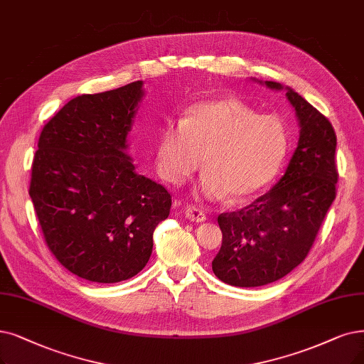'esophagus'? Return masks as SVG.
Returning a JSON list of instances; mask_svg holds the SVG:
<instances>
[{"instance_id": "obj_1", "label": "esophagus", "mask_w": 364, "mask_h": 364, "mask_svg": "<svg viewBox=\"0 0 364 364\" xmlns=\"http://www.w3.org/2000/svg\"><path fill=\"white\" fill-rule=\"evenodd\" d=\"M185 216L193 223H205L206 221L205 212H201L200 209H197L196 206H191V205L185 208Z\"/></svg>"}]
</instances>
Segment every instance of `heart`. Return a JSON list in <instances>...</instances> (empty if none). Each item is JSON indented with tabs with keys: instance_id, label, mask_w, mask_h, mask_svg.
Listing matches in <instances>:
<instances>
[{
	"instance_id": "b5f03b06",
	"label": "heart",
	"mask_w": 364,
	"mask_h": 364,
	"mask_svg": "<svg viewBox=\"0 0 364 364\" xmlns=\"http://www.w3.org/2000/svg\"><path fill=\"white\" fill-rule=\"evenodd\" d=\"M288 152L278 114H258L242 100L221 97L188 107L179 122L159 129L155 163L166 182L179 185L201 166L198 196L242 201L273 182Z\"/></svg>"
}]
</instances>
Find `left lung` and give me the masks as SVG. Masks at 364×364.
Here are the masks:
<instances>
[{
	"instance_id": "obj_1",
	"label": "left lung",
	"mask_w": 364,
	"mask_h": 364,
	"mask_svg": "<svg viewBox=\"0 0 364 364\" xmlns=\"http://www.w3.org/2000/svg\"><path fill=\"white\" fill-rule=\"evenodd\" d=\"M285 91L299 122L297 148L270 191L239 212L221 213L223 245L212 261L218 279L232 287H261L284 278L306 258L336 197V134L328 119L289 86Z\"/></svg>"
}]
</instances>
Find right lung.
Wrapping results in <instances>:
<instances>
[{
    "label": "right lung",
    "mask_w": 364,
    "mask_h": 364,
    "mask_svg": "<svg viewBox=\"0 0 364 364\" xmlns=\"http://www.w3.org/2000/svg\"><path fill=\"white\" fill-rule=\"evenodd\" d=\"M143 97V80L79 95L38 139L30 185L38 223L56 259L86 281L136 276L170 213L166 188L137 173L127 152Z\"/></svg>",
    "instance_id": "1"
}]
</instances>
